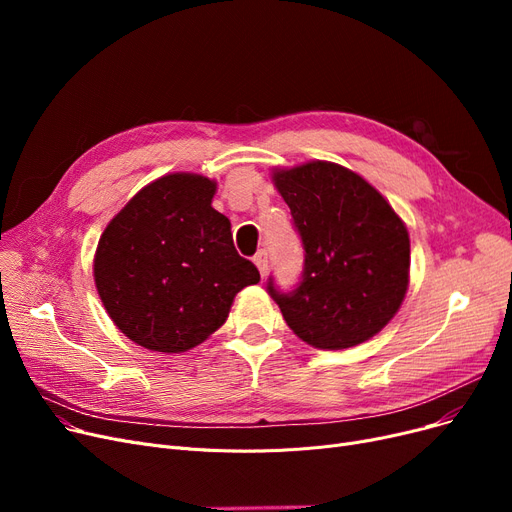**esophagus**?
<instances>
[{"mask_svg": "<svg viewBox=\"0 0 512 512\" xmlns=\"http://www.w3.org/2000/svg\"><path fill=\"white\" fill-rule=\"evenodd\" d=\"M253 261H255V265H257L259 274H261V276H265V272H267V251H265V249L257 251V255L253 257Z\"/></svg>", "mask_w": 512, "mask_h": 512, "instance_id": "1", "label": "esophagus"}]
</instances>
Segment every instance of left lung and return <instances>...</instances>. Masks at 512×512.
Listing matches in <instances>:
<instances>
[{
	"mask_svg": "<svg viewBox=\"0 0 512 512\" xmlns=\"http://www.w3.org/2000/svg\"><path fill=\"white\" fill-rule=\"evenodd\" d=\"M305 265L297 288L267 292L288 328L315 348L357 346L378 334L407 294L411 242L405 222L359 174L332 161L276 170Z\"/></svg>",
	"mask_w": 512,
	"mask_h": 512,
	"instance_id": "8db88e82",
	"label": "left lung"
}]
</instances>
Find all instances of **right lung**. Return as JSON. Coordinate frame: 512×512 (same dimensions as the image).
Masks as SVG:
<instances>
[{
	"instance_id": "obj_1",
	"label": "right lung",
	"mask_w": 512,
	"mask_h": 512,
	"mask_svg": "<svg viewBox=\"0 0 512 512\" xmlns=\"http://www.w3.org/2000/svg\"><path fill=\"white\" fill-rule=\"evenodd\" d=\"M215 182L176 172L134 195L103 230L93 274L118 330L157 353H184L218 330L236 292L259 282L211 207Z\"/></svg>"
}]
</instances>
